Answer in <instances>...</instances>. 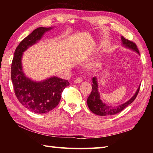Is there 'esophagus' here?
Masks as SVG:
<instances>
[{
    "mask_svg": "<svg viewBox=\"0 0 153 153\" xmlns=\"http://www.w3.org/2000/svg\"><path fill=\"white\" fill-rule=\"evenodd\" d=\"M82 79L81 78V77H78V78H77L74 80V83H79L81 82H82Z\"/></svg>",
    "mask_w": 153,
    "mask_h": 153,
    "instance_id": "esophagus-1",
    "label": "esophagus"
}]
</instances>
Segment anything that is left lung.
I'll return each mask as SVG.
<instances>
[{"label":"left lung","mask_w":153,"mask_h":153,"mask_svg":"<svg viewBox=\"0 0 153 153\" xmlns=\"http://www.w3.org/2000/svg\"><path fill=\"white\" fill-rule=\"evenodd\" d=\"M122 45L126 48H128V49L134 51L139 54V52L138 48L134 42L126 39L123 37H121ZM92 91L89 97L87 98V103L89 108L93 113L99 116H110L116 114L126 108L128 105L134 102L135 99L137 94L139 93L140 85H139L138 89L136 91V92L130 99H129L128 101L118 105H109L108 104H106L100 99V95L98 90V82L96 77H93L92 79Z\"/></svg>","instance_id":"1"}]
</instances>
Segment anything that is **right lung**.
<instances>
[{"instance_id":"obj_1","label":"right lung","mask_w":153,"mask_h":153,"mask_svg":"<svg viewBox=\"0 0 153 153\" xmlns=\"http://www.w3.org/2000/svg\"><path fill=\"white\" fill-rule=\"evenodd\" d=\"M53 27H38L24 39L14 52L11 66V79L15 95L23 106L37 114L50 112L59 103L63 90L70 85L68 80L53 76L35 82L26 77L22 68L24 52L39 41Z\"/></svg>"}]
</instances>
